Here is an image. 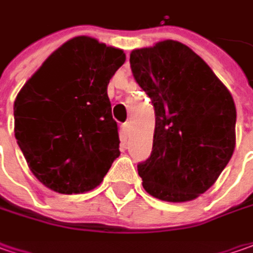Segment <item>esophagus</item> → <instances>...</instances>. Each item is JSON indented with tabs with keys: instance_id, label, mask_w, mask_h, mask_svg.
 I'll return each instance as SVG.
<instances>
[{
	"instance_id": "34e87169",
	"label": "esophagus",
	"mask_w": 253,
	"mask_h": 253,
	"mask_svg": "<svg viewBox=\"0 0 253 253\" xmlns=\"http://www.w3.org/2000/svg\"><path fill=\"white\" fill-rule=\"evenodd\" d=\"M128 123H125V125H123V127H122V128H123V133H125V134H127V131H128Z\"/></svg>"
}]
</instances>
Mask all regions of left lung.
<instances>
[{
	"instance_id": "8db88e82",
	"label": "left lung",
	"mask_w": 253,
	"mask_h": 253,
	"mask_svg": "<svg viewBox=\"0 0 253 253\" xmlns=\"http://www.w3.org/2000/svg\"><path fill=\"white\" fill-rule=\"evenodd\" d=\"M130 66L155 108L153 153L137 167L143 187L164 202L195 200L215 183L235 150L232 95L202 57L176 40L134 48Z\"/></svg>"
}]
</instances>
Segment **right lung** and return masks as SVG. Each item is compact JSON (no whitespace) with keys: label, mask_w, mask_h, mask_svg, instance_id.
<instances>
[{"label":"right lung","mask_w":253,"mask_h":253,"mask_svg":"<svg viewBox=\"0 0 253 253\" xmlns=\"http://www.w3.org/2000/svg\"><path fill=\"white\" fill-rule=\"evenodd\" d=\"M125 61L122 48L77 36L50 54L18 92L15 138L46 187L61 195L89 192L120 155L108 84Z\"/></svg>","instance_id":"obj_1"}]
</instances>
